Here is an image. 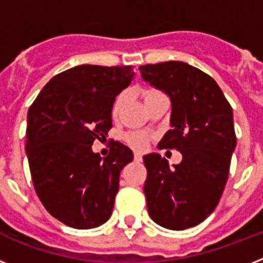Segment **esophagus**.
<instances>
[{"mask_svg": "<svg viewBox=\"0 0 263 263\" xmlns=\"http://www.w3.org/2000/svg\"><path fill=\"white\" fill-rule=\"evenodd\" d=\"M134 160H135L136 162H140V161H142V156H140L139 153H135V156H134Z\"/></svg>", "mask_w": 263, "mask_h": 263, "instance_id": "1", "label": "esophagus"}]
</instances>
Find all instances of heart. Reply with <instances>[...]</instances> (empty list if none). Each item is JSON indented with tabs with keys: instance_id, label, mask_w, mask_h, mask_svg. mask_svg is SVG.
Returning <instances> with one entry per match:
<instances>
[{
	"instance_id": "heart-1",
	"label": "heart",
	"mask_w": 263,
	"mask_h": 263,
	"mask_svg": "<svg viewBox=\"0 0 263 263\" xmlns=\"http://www.w3.org/2000/svg\"><path fill=\"white\" fill-rule=\"evenodd\" d=\"M161 94L160 91L157 90H144L143 91V97H144V101H148L150 98L153 97H156V95ZM123 101H124V95H119L117 98H116L115 103H113V115H117V111L123 105ZM125 140H127V143L131 146L132 148H135V150H139V152H143L144 148H147L148 146V138L147 135H144V134H140V132H131V134H128L125 136Z\"/></svg>"
}]
</instances>
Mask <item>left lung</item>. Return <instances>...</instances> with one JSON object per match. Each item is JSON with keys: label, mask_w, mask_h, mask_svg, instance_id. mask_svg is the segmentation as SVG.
I'll list each match as a JSON object with an SVG mask.
<instances>
[{"label": "left lung", "mask_w": 263, "mask_h": 263, "mask_svg": "<svg viewBox=\"0 0 263 263\" xmlns=\"http://www.w3.org/2000/svg\"><path fill=\"white\" fill-rule=\"evenodd\" d=\"M139 71L172 102V129L160 146L183 156L173 168L160 154L143 157L148 214L164 228L183 231L206 220L220 202L236 147L232 107L212 76L187 63L147 64Z\"/></svg>", "instance_id": "8db88e82"}]
</instances>
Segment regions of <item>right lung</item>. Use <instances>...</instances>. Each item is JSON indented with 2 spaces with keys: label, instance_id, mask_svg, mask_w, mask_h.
I'll return each instance as SVG.
<instances>
[{
  "label": "right lung",
  "instance_id": "right-lung-1",
  "mask_svg": "<svg viewBox=\"0 0 263 263\" xmlns=\"http://www.w3.org/2000/svg\"><path fill=\"white\" fill-rule=\"evenodd\" d=\"M134 75L129 65H78L50 79L28 109L26 153L35 191L68 227L97 228L111 216L120 172L134 154L113 142L102 158L91 146L107 135L116 97Z\"/></svg>",
  "mask_w": 263,
  "mask_h": 263
}]
</instances>
